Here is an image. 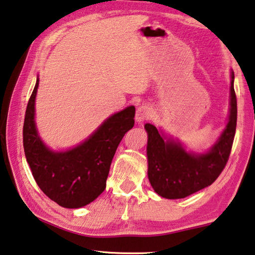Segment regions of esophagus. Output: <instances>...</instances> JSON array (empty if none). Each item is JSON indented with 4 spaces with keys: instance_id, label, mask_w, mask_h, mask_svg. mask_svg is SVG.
<instances>
[{
    "instance_id": "34e87169",
    "label": "esophagus",
    "mask_w": 255,
    "mask_h": 255,
    "mask_svg": "<svg viewBox=\"0 0 255 255\" xmlns=\"http://www.w3.org/2000/svg\"><path fill=\"white\" fill-rule=\"evenodd\" d=\"M152 115H154V111H152V108L150 106L148 105H141L136 109V113H135V121L136 122H143V121H147V120H150Z\"/></svg>"
}]
</instances>
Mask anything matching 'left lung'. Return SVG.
I'll use <instances>...</instances> for the list:
<instances>
[{"label": "left lung", "instance_id": "8db88e82", "mask_svg": "<svg viewBox=\"0 0 255 255\" xmlns=\"http://www.w3.org/2000/svg\"><path fill=\"white\" fill-rule=\"evenodd\" d=\"M230 84V114L227 127L214 146L205 154L187 152L180 142L164 141L155 125L147 123L148 178L154 190L168 199L185 198L218 179L232 151L237 122V99Z\"/></svg>", "mask_w": 255, "mask_h": 255}]
</instances>
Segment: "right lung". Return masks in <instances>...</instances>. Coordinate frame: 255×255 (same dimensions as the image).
<instances>
[{
    "label": "right lung",
    "mask_w": 255,
    "mask_h": 255,
    "mask_svg": "<svg viewBox=\"0 0 255 255\" xmlns=\"http://www.w3.org/2000/svg\"><path fill=\"white\" fill-rule=\"evenodd\" d=\"M38 77L27 105L23 150L37 186L62 207L78 209L95 201L106 188L115 151L134 125V106L112 115L84 142L67 151H52L42 142L35 127V97Z\"/></svg>",
    "instance_id": "right-lung-1"
}]
</instances>
